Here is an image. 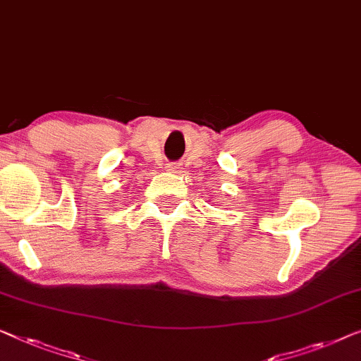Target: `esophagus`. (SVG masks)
<instances>
[{
  "mask_svg": "<svg viewBox=\"0 0 361 361\" xmlns=\"http://www.w3.org/2000/svg\"><path fill=\"white\" fill-rule=\"evenodd\" d=\"M182 168H180V164H168V171H171V172H177V171H180Z\"/></svg>",
  "mask_w": 361,
  "mask_h": 361,
  "instance_id": "obj_1",
  "label": "esophagus"
}]
</instances>
